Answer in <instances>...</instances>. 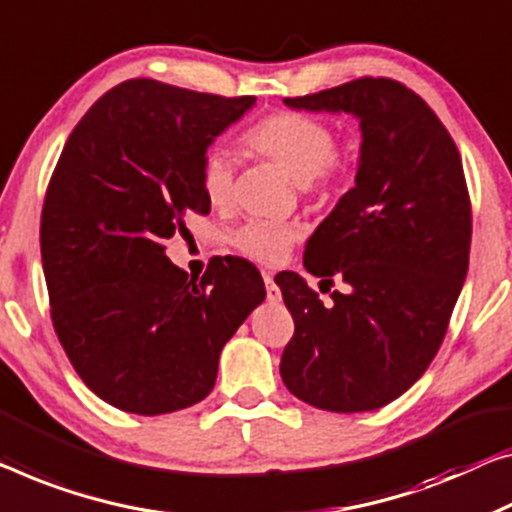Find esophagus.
I'll use <instances>...</instances> for the list:
<instances>
[{"label":"esophagus","instance_id":"obj_1","mask_svg":"<svg viewBox=\"0 0 512 512\" xmlns=\"http://www.w3.org/2000/svg\"><path fill=\"white\" fill-rule=\"evenodd\" d=\"M262 278H264V285H266V299H269L271 303L280 301V289L276 282H273V276L269 271H262Z\"/></svg>","mask_w":512,"mask_h":512}]
</instances>
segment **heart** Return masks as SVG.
I'll list each match as a JSON object with an SVG mask.
<instances>
[{
    "label": "heart",
    "mask_w": 512,
    "mask_h": 512,
    "mask_svg": "<svg viewBox=\"0 0 512 512\" xmlns=\"http://www.w3.org/2000/svg\"><path fill=\"white\" fill-rule=\"evenodd\" d=\"M243 144L253 154L269 158L285 170L308 195H333L354 179L358 158L352 149L335 147V131L329 121L296 110L266 114L243 133ZM204 200L213 209L232 202L234 163L223 151L204 158L200 170ZM299 239V227L289 223H248L232 234L236 253L257 264L276 266Z\"/></svg>",
    "instance_id": "1"
}]
</instances>
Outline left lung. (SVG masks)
I'll return each mask as SVG.
<instances>
[{"mask_svg": "<svg viewBox=\"0 0 512 512\" xmlns=\"http://www.w3.org/2000/svg\"><path fill=\"white\" fill-rule=\"evenodd\" d=\"M285 105L361 119L356 186L305 246L301 276H278L294 317L280 377L317 409L372 411L421 379L437 356L469 269L471 200L451 133L421 96L391 78H358ZM329 287V292H331Z\"/></svg>", "mask_w": 512, "mask_h": 512, "instance_id": "obj_1", "label": "left lung"}]
</instances>
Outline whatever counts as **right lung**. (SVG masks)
<instances>
[{
  "label": "right lung",
  "mask_w": 512,
  "mask_h": 512,
  "mask_svg": "<svg viewBox=\"0 0 512 512\" xmlns=\"http://www.w3.org/2000/svg\"><path fill=\"white\" fill-rule=\"evenodd\" d=\"M253 103L135 78L68 135L41 213L50 317L112 407L158 416L207 398L225 342L264 301L246 259H211L197 280L165 255L186 216L211 209L200 170L213 137Z\"/></svg>",
  "instance_id": "add662e5"
}]
</instances>
